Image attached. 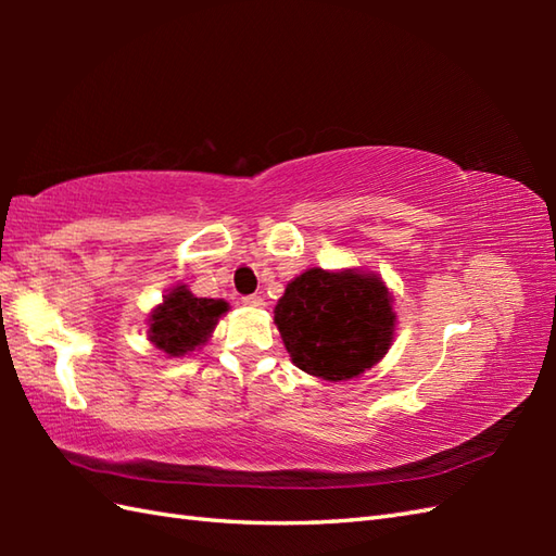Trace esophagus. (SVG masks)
Instances as JSON below:
<instances>
[{"mask_svg":"<svg viewBox=\"0 0 556 556\" xmlns=\"http://www.w3.org/2000/svg\"><path fill=\"white\" fill-rule=\"evenodd\" d=\"M241 301H243L245 305H251V308H263V305H265L263 296H257V293H251V296H243Z\"/></svg>","mask_w":556,"mask_h":556,"instance_id":"1","label":"esophagus"}]
</instances>
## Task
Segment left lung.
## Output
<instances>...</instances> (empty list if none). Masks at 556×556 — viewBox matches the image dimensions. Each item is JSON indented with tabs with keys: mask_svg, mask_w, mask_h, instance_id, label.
<instances>
[{
	"mask_svg": "<svg viewBox=\"0 0 556 556\" xmlns=\"http://www.w3.org/2000/svg\"><path fill=\"white\" fill-rule=\"evenodd\" d=\"M394 317L384 281L353 269L303 271L275 308L296 368L329 382L372 368L392 344Z\"/></svg>",
	"mask_w": 556,
	"mask_h": 556,
	"instance_id": "8db88e82",
	"label": "left lung"
}]
</instances>
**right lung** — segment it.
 Here are the masks:
<instances>
[{"mask_svg": "<svg viewBox=\"0 0 556 556\" xmlns=\"http://www.w3.org/2000/svg\"><path fill=\"white\" fill-rule=\"evenodd\" d=\"M227 311V301L195 299L186 287H176L150 315L148 337L169 356H184V353L205 344L217 320Z\"/></svg>", "mask_w": 556, "mask_h": 556, "instance_id": "add662e5", "label": "right lung"}]
</instances>
